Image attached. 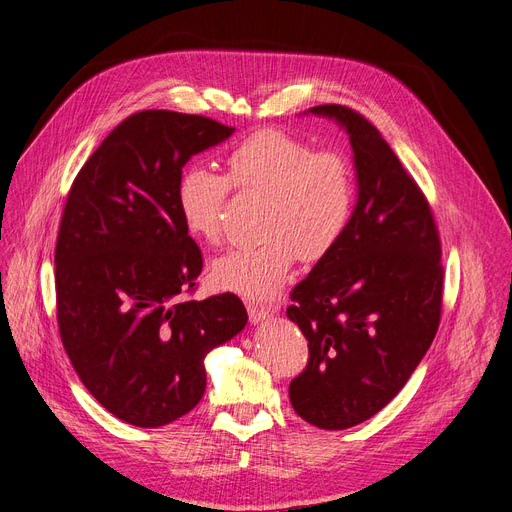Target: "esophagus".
Returning a JSON list of instances; mask_svg holds the SVG:
<instances>
[{
	"label": "esophagus",
	"mask_w": 512,
	"mask_h": 512,
	"mask_svg": "<svg viewBox=\"0 0 512 512\" xmlns=\"http://www.w3.org/2000/svg\"><path fill=\"white\" fill-rule=\"evenodd\" d=\"M247 311H249V319L253 321V324H263V321L272 319L274 317V309L267 307V305H259V303H247Z\"/></svg>",
	"instance_id": "obj_1"
}]
</instances>
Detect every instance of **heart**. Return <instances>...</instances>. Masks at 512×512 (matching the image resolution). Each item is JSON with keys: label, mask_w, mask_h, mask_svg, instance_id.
I'll use <instances>...</instances> for the list:
<instances>
[{"label": "heart", "mask_w": 512, "mask_h": 512, "mask_svg": "<svg viewBox=\"0 0 512 512\" xmlns=\"http://www.w3.org/2000/svg\"><path fill=\"white\" fill-rule=\"evenodd\" d=\"M228 178L191 164L178 180L176 199L186 230L218 242L230 184L240 193L263 195L261 232L255 245L236 247L211 263L213 284L251 301H270L303 253L315 261L330 253L348 228L355 205V178L336 151L313 147L282 130L265 128L226 157Z\"/></svg>", "instance_id": "obj_1"}]
</instances>
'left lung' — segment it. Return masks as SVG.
Wrapping results in <instances>:
<instances>
[{
  "label": "left lung",
  "mask_w": 512,
  "mask_h": 512,
  "mask_svg": "<svg viewBox=\"0 0 512 512\" xmlns=\"http://www.w3.org/2000/svg\"><path fill=\"white\" fill-rule=\"evenodd\" d=\"M305 114L348 134L357 203L336 247L290 294L286 315L309 340V363L288 396L307 423L346 429L380 413L432 346L442 251L432 209L380 130L342 105Z\"/></svg>",
  "instance_id": "left-lung-1"
}]
</instances>
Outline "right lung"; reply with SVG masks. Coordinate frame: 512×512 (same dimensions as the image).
Listing matches in <instances>:
<instances>
[{
	"mask_svg": "<svg viewBox=\"0 0 512 512\" xmlns=\"http://www.w3.org/2000/svg\"><path fill=\"white\" fill-rule=\"evenodd\" d=\"M234 128L147 110L118 124L78 172L56 245L58 324L80 382L114 417L159 427L203 398L205 357L247 326L226 292L182 301L203 270L176 188L186 161Z\"/></svg>",
	"mask_w": 512,
	"mask_h": 512,
	"instance_id": "1",
	"label": "right lung"
}]
</instances>
